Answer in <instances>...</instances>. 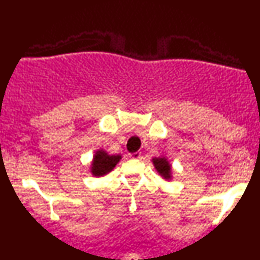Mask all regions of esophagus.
Here are the masks:
<instances>
[{"instance_id":"1","label":"esophagus","mask_w":260,"mask_h":260,"mask_svg":"<svg viewBox=\"0 0 260 260\" xmlns=\"http://www.w3.org/2000/svg\"><path fill=\"white\" fill-rule=\"evenodd\" d=\"M141 155H142L141 152H135V153L129 154V157H131V158H140Z\"/></svg>"}]
</instances>
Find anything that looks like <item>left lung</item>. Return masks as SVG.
<instances>
[{"mask_svg": "<svg viewBox=\"0 0 260 260\" xmlns=\"http://www.w3.org/2000/svg\"><path fill=\"white\" fill-rule=\"evenodd\" d=\"M152 163L154 165V168L157 171V173L162 176V179H164L165 181L173 180L172 165H171L167 156L161 155L158 157H153Z\"/></svg>", "mask_w": 260, "mask_h": 260, "instance_id": "left-lung-1", "label": "left lung"}]
</instances>
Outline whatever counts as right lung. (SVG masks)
I'll list each match as a JSON object with an SVG mask.
<instances>
[{"label":"right lung","instance_id":"right-lung-1","mask_svg":"<svg viewBox=\"0 0 260 260\" xmlns=\"http://www.w3.org/2000/svg\"><path fill=\"white\" fill-rule=\"evenodd\" d=\"M120 159V154L110 155L104 148H99V150L95 151V154L92 156L90 163V173L96 178H102V176L112 172Z\"/></svg>","mask_w":260,"mask_h":260}]
</instances>
